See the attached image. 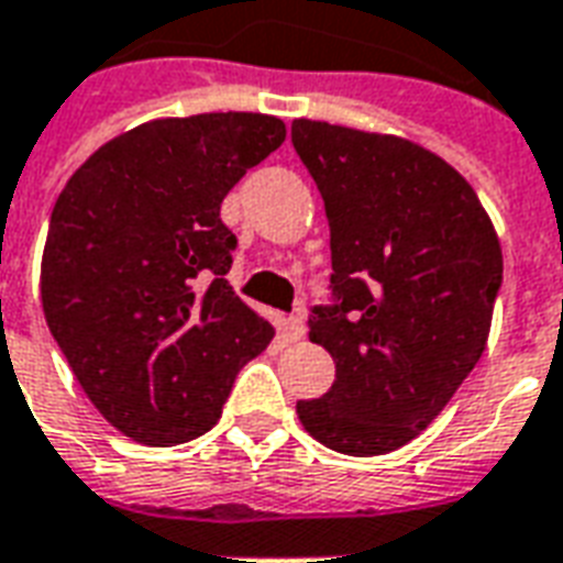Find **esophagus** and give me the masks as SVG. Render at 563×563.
Wrapping results in <instances>:
<instances>
[{
    "label": "esophagus",
    "mask_w": 563,
    "mask_h": 563,
    "mask_svg": "<svg viewBox=\"0 0 563 563\" xmlns=\"http://www.w3.org/2000/svg\"><path fill=\"white\" fill-rule=\"evenodd\" d=\"M303 336H307V324H303L301 316H289V319H286V340L301 343Z\"/></svg>",
    "instance_id": "obj_1"
}]
</instances>
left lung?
Here are the masks:
<instances>
[{"label": "left lung", "instance_id": "1", "mask_svg": "<svg viewBox=\"0 0 563 563\" xmlns=\"http://www.w3.org/2000/svg\"><path fill=\"white\" fill-rule=\"evenodd\" d=\"M292 145L324 199L336 303L310 340L336 378L298 418L324 448L378 456L418 439L481 361L501 241L474 187L430 148L295 119Z\"/></svg>", "mask_w": 563, "mask_h": 563}]
</instances>
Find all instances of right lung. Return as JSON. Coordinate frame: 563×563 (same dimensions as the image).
Returning <instances> with one entry per match:
<instances>
[{
  "mask_svg": "<svg viewBox=\"0 0 563 563\" xmlns=\"http://www.w3.org/2000/svg\"><path fill=\"white\" fill-rule=\"evenodd\" d=\"M286 140L265 112L154 119L103 143L49 218L41 303L91 406L128 439L173 448L218 423L274 328L227 283L220 202Z\"/></svg>",
  "mask_w": 563,
  "mask_h": 563,
  "instance_id": "1",
  "label": "right lung"
}]
</instances>
